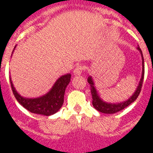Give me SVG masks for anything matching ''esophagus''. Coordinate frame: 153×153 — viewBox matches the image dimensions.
Masks as SVG:
<instances>
[{
	"instance_id": "34e87169",
	"label": "esophagus",
	"mask_w": 153,
	"mask_h": 153,
	"mask_svg": "<svg viewBox=\"0 0 153 153\" xmlns=\"http://www.w3.org/2000/svg\"><path fill=\"white\" fill-rule=\"evenodd\" d=\"M82 71H83V67L81 66V65H77L76 68H75L74 71H73V73L76 76H77V75H81L82 74Z\"/></svg>"
}]
</instances>
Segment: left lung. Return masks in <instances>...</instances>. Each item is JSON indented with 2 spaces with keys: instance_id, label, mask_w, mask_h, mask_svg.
Returning a JSON list of instances; mask_svg holds the SVG:
<instances>
[{
  "instance_id": "8db88e82",
  "label": "left lung",
  "mask_w": 153,
  "mask_h": 153,
  "mask_svg": "<svg viewBox=\"0 0 153 153\" xmlns=\"http://www.w3.org/2000/svg\"><path fill=\"white\" fill-rule=\"evenodd\" d=\"M137 50H139L141 55H142V59H143V71H142V77L140 79L139 84L137 85L136 91L133 94V96L129 97V99H128L126 101L120 103H108L104 101L100 97L98 92L96 91V87H95V84L93 82V79L90 76L87 79V82L91 85V92L92 96V105L94 106V108L97 109L98 111L101 112L104 114H114L119 112L120 110H122L124 108H126L127 106H128L130 104L134 102L136 99L137 98V96H139V93L141 91L142 89V85H143V82L144 77V60L143 57V53L141 51V48L139 47L137 48Z\"/></svg>"
}]
</instances>
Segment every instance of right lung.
<instances>
[{
    "mask_svg": "<svg viewBox=\"0 0 153 153\" xmlns=\"http://www.w3.org/2000/svg\"><path fill=\"white\" fill-rule=\"evenodd\" d=\"M16 48V47H15ZM15 49V48H14ZM71 81V74L62 76L57 79L53 86L44 96L38 98H25L16 91L11 79L10 78L13 94L17 101L31 113L49 116L57 113L63 104L65 90Z\"/></svg>",
    "mask_w": 153,
    "mask_h": 153,
    "instance_id": "1",
    "label": "right lung"
}]
</instances>
